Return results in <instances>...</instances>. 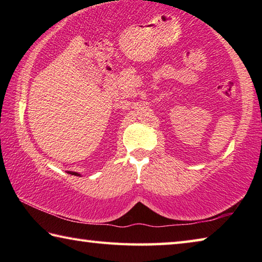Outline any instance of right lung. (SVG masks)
<instances>
[{
    "label": "right lung",
    "instance_id": "obj_1",
    "mask_svg": "<svg viewBox=\"0 0 262 262\" xmlns=\"http://www.w3.org/2000/svg\"><path fill=\"white\" fill-rule=\"evenodd\" d=\"M69 173H70V174H73V176H77V177L79 176V174L77 173V172H72V171H69Z\"/></svg>",
    "mask_w": 262,
    "mask_h": 262
}]
</instances>
